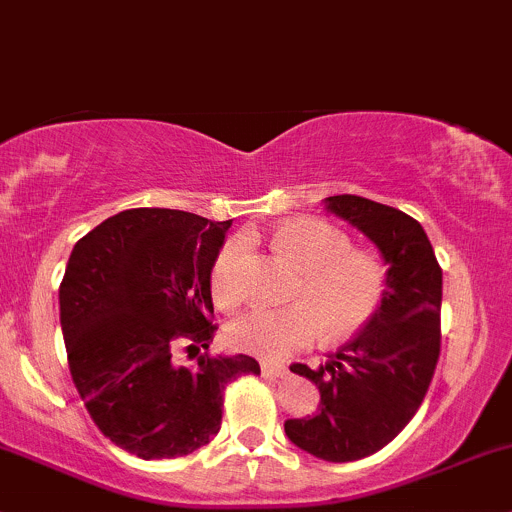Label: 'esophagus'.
<instances>
[{
    "label": "esophagus",
    "instance_id": "obj_1",
    "mask_svg": "<svg viewBox=\"0 0 512 512\" xmlns=\"http://www.w3.org/2000/svg\"><path fill=\"white\" fill-rule=\"evenodd\" d=\"M262 376H272V379H285L287 366L282 364H262Z\"/></svg>",
    "mask_w": 512,
    "mask_h": 512
}]
</instances>
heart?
Instances as JSON below:
<instances>
[{
	"label": "heart",
	"mask_w": 512,
	"mask_h": 512,
	"mask_svg": "<svg viewBox=\"0 0 512 512\" xmlns=\"http://www.w3.org/2000/svg\"><path fill=\"white\" fill-rule=\"evenodd\" d=\"M275 247L302 270L294 287L297 304L257 307L227 324V342L260 359L309 347L322 332L327 344L354 337L379 312L386 294V267L376 255L352 247L347 232L314 218L289 220L275 232ZM245 240L230 237L210 267V292L218 307L232 309L245 297Z\"/></svg>",
	"instance_id": "b5f03b06"
}]
</instances>
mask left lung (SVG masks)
<instances>
[{
    "label": "left lung",
    "instance_id": "left-lung-1",
    "mask_svg": "<svg viewBox=\"0 0 512 512\" xmlns=\"http://www.w3.org/2000/svg\"><path fill=\"white\" fill-rule=\"evenodd\" d=\"M327 210L352 223L389 265L379 312L327 364L289 369L322 394L314 416L289 418L294 446L322 461L347 463L381 451L414 418L441 354L443 275L418 220L389 205L332 195Z\"/></svg>",
    "mask_w": 512,
    "mask_h": 512
}]
</instances>
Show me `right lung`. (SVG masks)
Masks as SVG:
<instances>
[{
	"mask_svg": "<svg viewBox=\"0 0 512 512\" xmlns=\"http://www.w3.org/2000/svg\"><path fill=\"white\" fill-rule=\"evenodd\" d=\"M232 223L133 208L81 237L59 287L69 371L98 431L143 458L198 451L220 431L225 386L260 374L247 354L208 349L210 267Z\"/></svg>",
	"mask_w": 512,
	"mask_h": 512,
	"instance_id": "obj_1",
	"label": "right lung"
}]
</instances>
